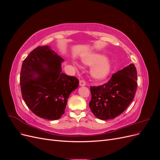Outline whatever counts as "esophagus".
<instances>
[{"label":"esophagus","mask_w":160,"mask_h":160,"mask_svg":"<svg viewBox=\"0 0 160 160\" xmlns=\"http://www.w3.org/2000/svg\"><path fill=\"white\" fill-rule=\"evenodd\" d=\"M79 85H80V86H85V85H86L85 81H83V80H81V81H79Z\"/></svg>","instance_id":"1"}]
</instances>
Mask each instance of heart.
Masks as SVG:
<instances>
[{
    "label": "heart",
    "instance_id": "1",
    "mask_svg": "<svg viewBox=\"0 0 160 160\" xmlns=\"http://www.w3.org/2000/svg\"><path fill=\"white\" fill-rule=\"evenodd\" d=\"M107 58V55L102 52H91L83 55L81 60L84 65L92 67L90 71L92 78L101 81L107 78L113 69L112 62Z\"/></svg>",
    "mask_w": 160,
    "mask_h": 160
}]
</instances>
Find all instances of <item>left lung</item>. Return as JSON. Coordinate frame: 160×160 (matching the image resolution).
<instances>
[{"mask_svg": "<svg viewBox=\"0 0 160 160\" xmlns=\"http://www.w3.org/2000/svg\"><path fill=\"white\" fill-rule=\"evenodd\" d=\"M137 70L132 63L116 72L103 85L91 87L89 108L101 120L113 119L122 114L133 100L137 90Z\"/></svg>", "mask_w": 160, "mask_h": 160, "instance_id": "left-lung-1", "label": "left lung"}]
</instances>
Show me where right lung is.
Masks as SVG:
<instances>
[{"instance_id":"1","label":"right lung","mask_w":160,"mask_h":160,"mask_svg":"<svg viewBox=\"0 0 160 160\" xmlns=\"http://www.w3.org/2000/svg\"><path fill=\"white\" fill-rule=\"evenodd\" d=\"M64 61L47 45L37 47L22 62L20 84L23 100L41 118L59 119L71 93L79 86L76 77L61 72Z\"/></svg>"}]
</instances>
